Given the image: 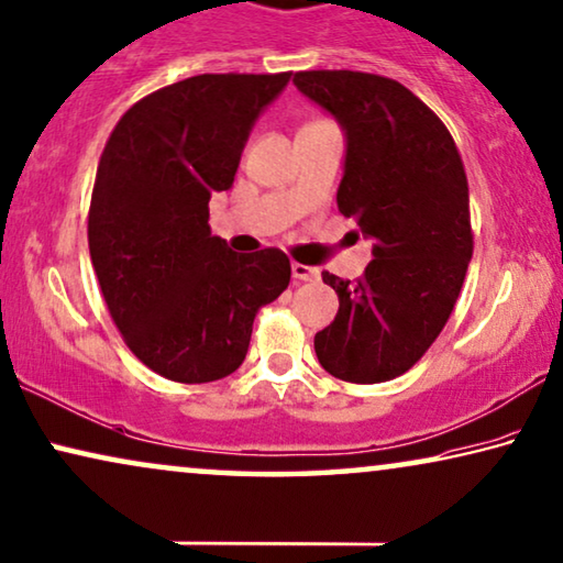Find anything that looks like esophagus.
<instances>
[{
    "label": "esophagus",
    "mask_w": 563,
    "mask_h": 563,
    "mask_svg": "<svg viewBox=\"0 0 563 563\" xmlns=\"http://www.w3.org/2000/svg\"><path fill=\"white\" fill-rule=\"evenodd\" d=\"M291 274H295V279L299 282H317L320 279V268L314 266H307V264H291Z\"/></svg>",
    "instance_id": "1"
}]
</instances>
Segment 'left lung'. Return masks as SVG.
<instances>
[{
	"mask_svg": "<svg viewBox=\"0 0 563 563\" xmlns=\"http://www.w3.org/2000/svg\"><path fill=\"white\" fill-rule=\"evenodd\" d=\"M295 86L345 132L338 208L373 239L355 284L324 272L340 309L314 335L317 361L350 383L401 376L450 320L472 258L470 190L442 119L398 80L299 70Z\"/></svg>",
	"mask_w": 563,
	"mask_h": 563,
	"instance_id": "1",
	"label": "left lung"
}]
</instances>
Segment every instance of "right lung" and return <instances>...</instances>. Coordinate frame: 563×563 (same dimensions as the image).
I'll use <instances>...</instances> for the list:
<instances>
[{
    "mask_svg": "<svg viewBox=\"0 0 563 563\" xmlns=\"http://www.w3.org/2000/svg\"><path fill=\"white\" fill-rule=\"evenodd\" d=\"M291 73H202L136 101L103 146L88 249L106 307L140 361L177 383L231 376L254 317L289 287L279 249L235 254L208 202L233 185L251 126Z\"/></svg>",
    "mask_w": 563,
    "mask_h": 563,
    "instance_id": "add662e5",
    "label": "right lung"
}]
</instances>
